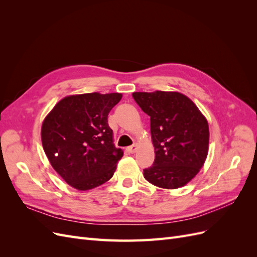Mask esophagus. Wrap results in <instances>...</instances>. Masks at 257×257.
Returning <instances> with one entry per match:
<instances>
[{"instance_id": "obj_1", "label": "esophagus", "mask_w": 257, "mask_h": 257, "mask_svg": "<svg viewBox=\"0 0 257 257\" xmlns=\"http://www.w3.org/2000/svg\"><path fill=\"white\" fill-rule=\"evenodd\" d=\"M137 149H138V146H137V144L132 145V146H130V147L127 148V150H128L131 153H135V152L137 151Z\"/></svg>"}]
</instances>
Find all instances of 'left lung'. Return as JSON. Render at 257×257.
Masks as SVG:
<instances>
[{
	"instance_id": "1",
	"label": "left lung",
	"mask_w": 257,
	"mask_h": 257,
	"mask_svg": "<svg viewBox=\"0 0 257 257\" xmlns=\"http://www.w3.org/2000/svg\"><path fill=\"white\" fill-rule=\"evenodd\" d=\"M133 98L150 116L155 150L153 165L144 169L147 181L178 189L203 167L208 154L209 127L196 105L178 92H134Z\"/></svg>"
}]
</instances>
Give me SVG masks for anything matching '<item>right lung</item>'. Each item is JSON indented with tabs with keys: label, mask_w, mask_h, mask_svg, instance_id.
<instances>
[{
	"label": "right lung",
	"mask_w": 257,
	"mask_h": 257,
	"mask_svg": "<svg viewBox=\"0 0 257 257\" xmlns=\"http://www.w3.org/2000/svg\"><path fill=\"white\" fill-rule=\"evenodd\" d=\"M120 93L64 97L46 116L42 143L51 166L73 188L87 191L113 176L123 151L112 142L108 113Z\"/></svg>",
	"instance_id": "obj_1"
}]
</instances>
